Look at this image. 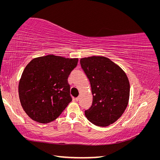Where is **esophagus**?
Segmentation results:
<instances>
[{
  "label": "esophagus",
  "instance_id": "34e87169",
  "mask_svg": "<svg viewBox=\"0 0 160 160\" xmlns=\"http://www.w3.org/2000/svg\"><path fill=\"white\" fill-rule=\"evenodd\" d=\"M79 100V97H77V98H75V101H78Z\"/></svg>",
  "mask_w": 160,
  "mask_h": 160
}]
</instances>
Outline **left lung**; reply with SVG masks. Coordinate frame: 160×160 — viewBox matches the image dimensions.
<instances>
[{"label": "left lung", "mask_w": 160, "mask_h": 160, "mask_svg": "<svg viewBox=\"0 0 160 160\" xmlns=\"http://www.w3.org/2000/svg\"><path fill=\"white\" fill-rule=\"evenodd\" d=\"M80 63L93 95L92 105L85 111L86 118L97 126H108L122 115L128 106L130 91L128 76L105 57L82 58Z\"/></svg>", "instance_id": "left-lung-1"}]
</instances>
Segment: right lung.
<instances>
[{
	"mask_svg": "<svg viewBox=\"0 0 160 160\" xmlns=\"http://www.w3.org/2000/svg\"><path fill=\"white\" fill-rule=\"evenodd\" d=\"M77 62V58L48 55L28 62L19 80L18 95L31 119L48 123L61 114L72 100L67 79Z\"/></svg>",
	"mask_w": 160,
	"mask_h": 160,
	"instance_id": "obj_1",
	"label": "right lung"
}]
</instances>
